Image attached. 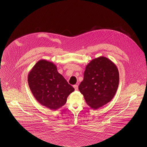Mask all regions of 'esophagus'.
Wrapping results in <instances>:
<instances>
[{
  "label": "esophagus",
  "mask_w": 147,
  "mask_h": 147,
  "mask_svg": "<svg viewBox=\"0 0 147 147\" xmlns=\"http://www.w3.org/2000/svg\"><path fill=\"white\" fill-rule=\"evenodd\" d=\"M73 87L74 88V89H75L76 90H78V86L77 85H74L73 86Z\"/></svg>",
  "instance_id": "esophagus-1"
}]
</instances>
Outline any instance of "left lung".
<instances>
[{"label": "left lung", "instance_id": "8db88e82", "mask_svg": "<svg viewBox=\"0 0 147 147\" xmlns=\"http://www.w3.org/2000/svg\"><path fill=\"white\" fill-rule=\"evenodd\" d=\"M119 84L116 65L110 59L100 56L86 65L83 80L78 88L88 105L96 110L111 101Z\"/></svg>", "mask_w": 147, "mask_h": 147}]
</instances>
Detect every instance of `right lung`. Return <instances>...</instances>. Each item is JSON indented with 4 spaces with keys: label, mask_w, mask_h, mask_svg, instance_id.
<instances>
[{
    "label": "right lung",
    "mask_w": 147,
    "mask_h": 147,
    "mask_svg": "<svg viewBox=\"0 0 147 147\" xmlns=\"http://www.w3.org/2000/svg\"><path fill=\"white\" fill-rule=\"evenodd\" d=\"M28 85L36 100L41 105L57 110L65 105L68 96L74 91L57 71L56 65L41 59L29 71Z\"/></svg>",
    "instance_id": "add662e5"
}]
</instances>
